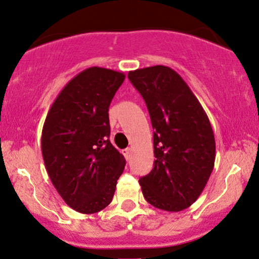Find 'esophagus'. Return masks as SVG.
I'll return each mask as SVG.
<instances>
[{
	"label": "esophagus",
	"mask_w": 259,
	"mask_h": 259,
	"mask_svg": "<svg viewBox=\"0 0 259 259\" xmlns=\"http://www.w3.org/2000/svg\"><path fill=\"white\" fill-rule=\"evenodd\" d=\"M123 154H124V157L126 158V160L130 159V157H132V148L123 149Z\"/></svg>",
	"instance_id": "1"
}]
</instances>
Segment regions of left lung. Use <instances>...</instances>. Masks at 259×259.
Listing matches in <instances>:
<instances>
[{"label": "left lung", "mask_w": 259, "mask_h": 259, "mask_svg": "<svg viewBox=\"0 0 259 259\" xmlns=\"http://www.w3.org/2000/svg\"><path fill=\"white\" fill-rule=\"evenodd\" d=\"M127 78L145 100L154 129V166L139 181L143 197L154 207L179 212L197 200L213 170L216 143L210 120L172 68H140Z\"/></svg>", "instance_id": "obj_1"}]
</instances>
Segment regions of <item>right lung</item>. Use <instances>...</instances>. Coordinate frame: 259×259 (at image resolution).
Masks as SVG:
<instances>
[{"label": "right lung", "mask_w": 259, "mask_h": 259, "mask_svg": "<svg viewBox=\"0 0 259 259\" xmlns=\"http://www.w3.org/2000/svg\"><path fill=\"white\" fill-rule=\"evenodd\" d=\"M125 74L89 67L53 102L42 130V155L53 186L70 207L95 213L112 201L125 159L110 142L108 107Z\"/></svg>", "instance_id": "add662e5"}]
</instances>
